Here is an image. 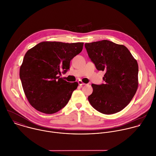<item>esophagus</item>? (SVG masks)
Masks as SVG:
<instances>
[{"mask_svg":"<svg viewBox=\"0 0 156 156\" xmlns=\"http://www.w3.org/2000/svg\"><path fill=\"white\" fill-rule=\"evenodd\" d=\"M78 84H79L80 86H83V85H85V84H84V83H83L81 80H78Z\"/></svg>","mask_w":156,"mask_h":156,"instance_id":"34e87169","label":"esophagus"}]
</instances>
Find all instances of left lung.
Segmentation results:
<instances>
[{
    "label": "left lung",
    "instance_id": "left-lung-1",
    "mask_svg": "<svg viewBox=\"0 0 156 156\" xmlns=\"http://www.w3.org/2000/svg\"><path fill=\"white\" fill-rule=\"evenodd\" d=\"M85 48L98 70L105 72V83L92 84L88 97L92 106L104 114L123 109L131 101L138 87L139 67L129 50L108 40L86 43Z\"/></svg>",
    "mask_w": 156,
    "mask_h": 156
}]
</instances>
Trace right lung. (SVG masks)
<instances>
[{"mask_svg":"<svg viewBox=\"0 0 156 156\" xmlns=\"http://www.w3.org/2000/svg\"><path fill=\"white\" fill-rule=\"evenodd\" d=\"M83 42H42L27 51L19 76L25 96L36 110L51 114L69 102L78 84L60 78L70 61L83 50Z\"/></svg>","mask_w":156,"mask_h":156,"instance_id":"obj_1","label":"right lung"}]
</instances>
